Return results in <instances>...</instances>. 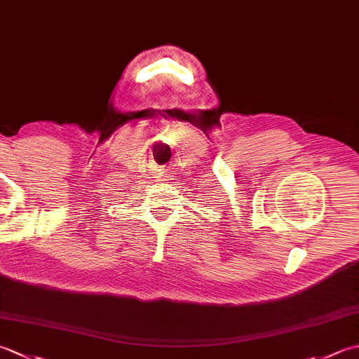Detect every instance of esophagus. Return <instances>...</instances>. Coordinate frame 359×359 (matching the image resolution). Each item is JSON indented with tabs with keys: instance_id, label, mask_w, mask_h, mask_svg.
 I'll use <instances>...</instances> for the list:
<instances>
[{
	"instance_id": "34e87169",
	"label": "esophagus",
	"mask_w": 359,
	"mask_h": 359,
	"mask_svg": "<svg viewBox=\"0 0 359 359\" xmlns=\"http://www.w3.org/2000/svg\"><path fill=\"white\" fill-rule=\"evenodd\" d=\"M157 180H160V182H165V180H166V177H165L163 174H158V175H157Z\"/></svg>"
}]
</instances>
